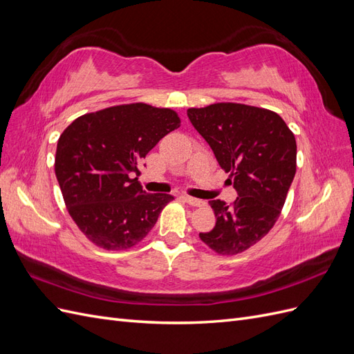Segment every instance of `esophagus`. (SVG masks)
Wrapping results in <instances>:
<instances>
[{
    "label": "esophagus",
    "instance_id": "34e87169",
    "mask_svg": "<svg viewBox=\"0 0 354 354\" xmlns=\"http://www.w3.org/2000/svg\"><path fill=\"white\" fill-rule=\"evenodd\" d=\"M185 201L189 203V205L192 207H202L203 202L201 199H196V198H192V196H185Z\"/></svg>",
    "mask_w": 354,
    "mask_h": 354
}]
</instances>
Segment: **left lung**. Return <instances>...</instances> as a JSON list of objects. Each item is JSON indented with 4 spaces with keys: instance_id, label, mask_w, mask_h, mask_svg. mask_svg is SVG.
<instances>
[{
    "instance_id": "left-lung-1",
    "label": "left lung",
    "mask_w": 354,
    "mask_h": 354,
    "mask_svg": "<svg viewBox=\"0 0 354 354\" xmlns=\"http://www.w3.org/2000/svg\"><path fill=\"white\" fill-rule=\"evenodd\" d=\"M187 116L238 192L230 205L209 201L216 227L199 238L218 255L241 254L281 216L297 169L294 133L276 112L242 103L190 108Z\"/></svg>"
}]
</instances>
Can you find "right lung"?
I'll list each match as a JSON object with an SVG mask.
<instances>
[{
  "instance_id": "1",
  "label": "right lung",
  "mask_w": 354,
  "mask_h": 354,
  "mask_svg": "<svg viewBox=\"0 0 354 354\" xmlns=\"http://www.w3.org/2000/svg\"><path fill=\"white\" fill-rule=\"evenodd\" d=\"M180 122L173 109L130 103L85 113L62 133L56 177L69 216L90 242L121 251L152 230L174 198L146 194L136 176L146 155Z\"/></svg>"
}]
</instances>
